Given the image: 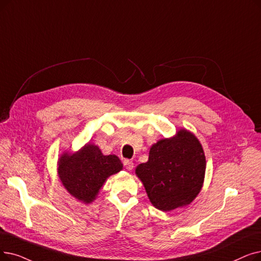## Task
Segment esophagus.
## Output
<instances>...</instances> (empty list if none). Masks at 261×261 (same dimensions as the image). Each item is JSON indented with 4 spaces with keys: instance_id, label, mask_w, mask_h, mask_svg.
<instances>
[{
    "instance_id": "obj_1",
    "label": "esophagus",
    "mask_w": 261,
    "mask_h": 261,
    "mask_svg": "<svg viewBox=\"0 0 261 261\" xmlns=\"http://www.w3.org/2000/svg\"><path fill=\"white\" fill-rule=\"evenodd\" d=\"M123 165H124V167H126V168L128 169V171H132L134 163H133L131 160H124V161H123Z\"/></svg>"
}]
</instances>
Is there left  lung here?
I'll return each instance as SVG.
<instances>
[{"label":"left lung","instance_id":"1","mask_svg":"<svg viewBox=\"0 0 261 261\" xmlns=\"http://www.w3.org/2000/svg\"><path fill=\"white\" fill-rule=\"evenodd\" d=\"M206 156L198 139L186 129L151 146L146 163L135 168L152 205L172 211L191 203L202 188Z\"/></svg>","mask_w":261,"mask_h":261}]
</instances>
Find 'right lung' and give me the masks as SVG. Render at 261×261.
Segmentation results:
<instances>
[{"label":"right lung","instance_id":"right-lung-1","mask_svg":"<svg viewBox=\"0 0 261 261\" xmlns=\"http://www.w3.org/2000/svg\"><path fill=\"white\" fill-rule=\"evenodd\" d=\"M121 169L122 163L117 155H105L94 144H86L74 153L64 152L58 162L63 186L84 203L94 201L107 179Z\"/></svg>","mask_w":261,"mask_h":261}]
</instances>
